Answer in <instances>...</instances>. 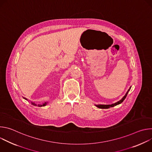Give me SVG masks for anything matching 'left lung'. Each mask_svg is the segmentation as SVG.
Returning <instances> with one entry per match:
<instances>
[{
  "label": "left lung",
  "instance_id": "left-lung-1",
  "mask_svg": "<svg viewBox=\"0 0 152 152\" xmlns=\"http://www.w3.org/2000/svg\"><path fill=\"white\" fill-rule=\"evenodd\" d=\"M131 87L129 88V89L127 90V91L126 92V94L123 97V98H122L121 100H120L119 101H118L117 102H115V103H113V104H95V105H96V106H97V107L101 108V109H108V108H110V107H114V106L118 105V104L121 103L124 101V100L126 99V96H127V95L129 91H130V90H131Z\"/></svg>",
  "mask_w": 152,
  "mask_h": 152
}]
</instances>
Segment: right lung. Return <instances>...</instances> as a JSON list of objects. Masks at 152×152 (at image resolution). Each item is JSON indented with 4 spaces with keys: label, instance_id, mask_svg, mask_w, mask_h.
Instances as JSON below:
<instances>
[{
    "label": "right lung",
    "instance_id": "add662e5",
    "mask_svg": "<svg viewBox=\"0 0 152 152\" xmlns=\"http://www.w3.org/2000/svg\"><path fill=\"white\" fill-rule=\"evenodd\" d=\"M25 100H28V99H26V98H25V97H23ZM31 103H32V104H33V105H34V106H37V104H35V103H34V102H31ZM48 102H45L44 104H38V106H40V107H41V106H46V104H47V103H48Z\"/></svg>",
    "mask_w": 152,
    "mask_h": 152
}]
</instances>
